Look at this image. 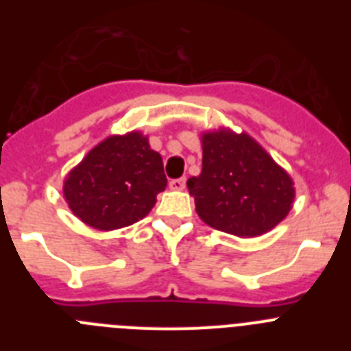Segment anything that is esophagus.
<instances>
[{
  "mask_svg": "<svg viewBox=\"0 0 351 351\" xmlns=\"http://www.w3.org/2000/svg\"><path fill=\"white\" fill-rule=\"evenodd\" d=\"M169 186H170V190L181 191V190H184V186H186V179H184V178L172 179V181L169 182Z\"/></svg>",
  "mask_w": 351,
  "mask_h": 351,
  "instance_id": "obj_1",
  "label": "esophagus"
}]
</instances>
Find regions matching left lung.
<instances>
[{
  "label": "left lung",
  "mask_w": 351,
  "mask_h": 351,
  "mask_svg": "<svg viewBox=\"0 0 351 351\" xmlns=\"http://www.w3.org/2000/svg\"><path fill=\"white\" fill-rule=\"evenodd\" d=\"M202 149V172L186 184L207 225L255 237L290 213L295 197L290 176L246 133H206Z\"/></svg>",
  "instance_id": "1"
}]
</instances>
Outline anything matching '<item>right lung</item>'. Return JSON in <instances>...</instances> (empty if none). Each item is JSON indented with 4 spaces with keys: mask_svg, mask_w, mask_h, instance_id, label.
<instances>
[{
    "mask_svg": "<svg viewBox=\"0 0 351 351\" xmlns=\"http://www.w3.org/2000/svg\"><path fill=\"white\" fill-rule=\"evenodd\" d=\"M161 156L142 133L108 137L68 173L64 198L71 213L98 230L138 221L165 190Z\"/></svg>",
    "mask_w": 351,
    "mask_h": 351,
    "instance_id": "obj_1",
    "label": "right lung"
}]
</instances>
